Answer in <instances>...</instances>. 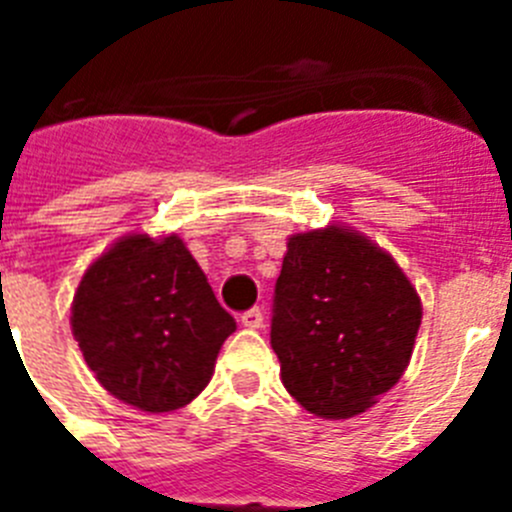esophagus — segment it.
<instances>
[{
  "label": "esophagus",
  "mask_w": 512,
  "mask_h": 512,
  "mask_svg": "<svg viewBox=\"0 0 512 512\" xmlns=\"http://www.w3.org/2000/svg\"><path fill=\"white\" fill-rule=\"evenodd\" d=\"M241 323L246 325V328H251V330L264 328V312H261L259 307H251V310H246L241 315Z\"/></svg>",
  "instance_id": "34e87169"
}]
</instances>
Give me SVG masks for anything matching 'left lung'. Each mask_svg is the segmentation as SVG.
Instances as JSON below:
<instances>
[{
	"label": "left lung",
	"instance_id": "8db88e82",
	"mask_svg": "<svg viewBox=\"0 0 512 512\" xmlns=\"http://www.w3.org/2000/svg\"><path fill=\"white\" fill-rule=\"evenodd\" d=\"M423 305L390 253L346 225L287 241L271 348L282 382L320 418H354L400 382Z\"/></svg>",
	"mask_w": 512,
	"mask_h": 512
}]
</instances>
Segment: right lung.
<instances>
[{
	"label": "right lung",
	"mask_w": 512,
	"mask_h": 512,
	"mask_svg": "<svg viewBox=\"0 0 512 512\" xmlns=\"http://www.w3.org/2000/svg\"><path fill=\"white\" fill-rule=\"evenodd\" d=\"M71 330L110 395L171 413L205 390L235 320L179 235L128 233L84 271Z\"/></svg>",
	"instance_id": "right-lung-1"
}]
</instances>
